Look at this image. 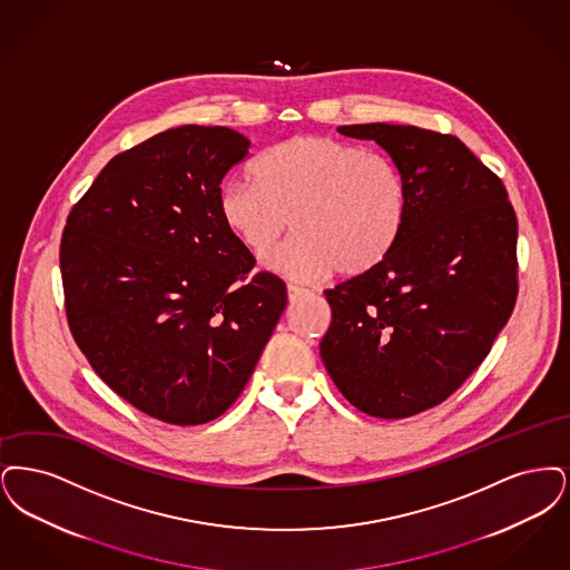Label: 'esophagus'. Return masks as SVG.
Returning a JSON list of instances; mask_svg holds the SVG:
<instances>
[{"label": "esophagus", "instance_id": "34e87169", "mask_svg": "<svg viewBox=\"0 0 570 570\" xmlns=\"http://www.w3.org/2000/svg\"><path fill=\"white\" fill-rule=\"evenodd\" d=\"M287 296H289V302H296L297 297L308 296V289L297 287V285H287Z\"/></svg>", "mask_w": 570, "mask_h": 570}]
</instances>
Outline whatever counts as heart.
Listing matches in <instances>:
<instances>
[{
  "label": "heart",
  "mask_w": 570,
  "mask_h": 570,
  "mask_svg": "<svg viewBox=\"0 0 570 570\" xmlns=\"http://www.w3.org/2000/svg\"><path fill=\"white\" fill-rule=\"evenodd\" d=\"M255 183L232 178L219 194L225 227L262 253L289 227L296 234L266 255V266L296 281L338 271L364 276L396 248L409 187L396 164L334 136H294L253 164Z\"/></svg>",
  "instance_id": "1"
}]
</instances>
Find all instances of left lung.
<instances>
[{
	"mask_svg": "<svg viewBox=\"0 0 570 570\" xmlns=\"http://www.w3.org/2000/svg\"><path fill=\"white\" fill-rule=\"evenodd\" d=\"M409 187V217L372 273L325 289L322 360L362 413L402 420L445 402L481 366L520 292L518 217L498 174L460 138L413 125H345Z\"/></svg>",
	"mask_w": 570,
	"mask_h": 570,
	"instance_id": "8db88e82",
	"label": "left lung"
}]
</instances>
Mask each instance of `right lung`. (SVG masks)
I'll list each match as a JSON object with an SVG mask.
<instances>
[{
  "mask_svg": "<svg viewBox=\"0 0 570 570\" xmlns=\"http://www.w3.org/2000/svg\"><path fill=\"white\" fill-rule=\"evenodd\" d=\"M229 127L180 125L115 155L61 236L63 304L99 379L149 417L217 420L287 306L281 276L223 223L222 180L248 155Z\"/></svg>",
  "mask_w": 570,
  "mask_h": 570,
  "instance_id": "1",
  "label": "right lung"
}]
</instances>
